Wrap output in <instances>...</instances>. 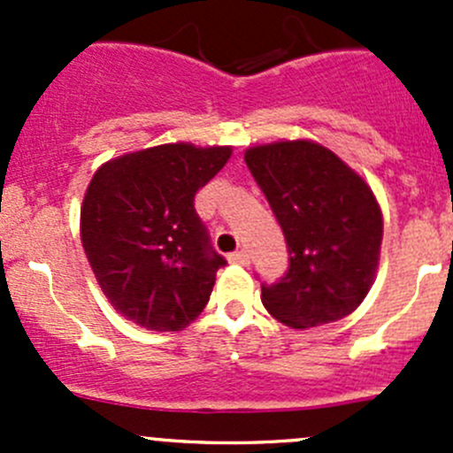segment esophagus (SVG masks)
<instances>
[{
    "instance_id": "obj_1",
    "label": "esophagus",
    "mask_w": 453,
    "mask_h": 453,
    "mask_svg": "<svg viewBox=\"0 0 453 453\" xmlns=\"http://www.w3.org/2000/svg\"><path fill=\"white\" fill-rule=\"evenodd\" d=\"M227 260L230 263H236V265H250V254L245 252V250H239V252H232L227 256Z\"/></svg>"
}]
</instances>
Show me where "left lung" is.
I'll use <instances>...</instances> for the list:
<instances>
[{"instance_id":"1","label":"left lung","mask_w":453,"mask_h":453,"mask_svg":"<svg viewBox=\"0 0 453 453\" xmlns=\"http://www.w3.org/2000/svg\"><path fill=\"white\" fill-rule=\"evenodd\" d=\"M245 164L289 250L285 278L263 285L265 309L291 328L353 313L377 276L383 239L381 208L366 180L313 140L250 146Z\"/></svg>"}]
</instances>
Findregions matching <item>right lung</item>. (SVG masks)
Wrapping results in <instances>:
<instances>
[{
	"label": "right lung",
	"mask_w": 453,
	"mask_h": 453,
	"mask_svg": "<svg viewBox=\"0 0 453 453\" xmlns=\"http://www.w3.org/2000/svg\"><path fill=\"white\" fill-rule=\"evenodd\" d=\"M232 146L188 142L104 162L81 205V241L111 307L149 331H181L208 304L226 258L210 248L195 195Z\"/></svg>",
	"instance_id": "1"
}]
</instances>
